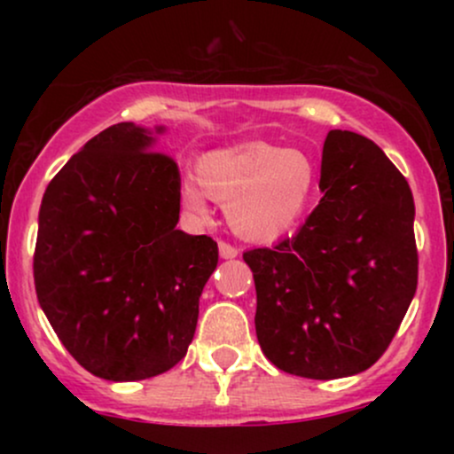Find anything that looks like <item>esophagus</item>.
I'll return each instance as SVG.
<instances>
[{"label":"esophagus","mask_w":454,"mask_h":454,"mask_svg":"<svg viewBox=\"0 0 454 454\" xmlns=\"http://www.w3.org/2000/svg\"><path fill=\"white\" fill-rule=\"evenodd\" d=\"M220 256H222L223 260H231V258H237L239 252H237V247H232L231 243L220 241Z\"/></svg>","instance_id":"obj_1"}]
</instances>
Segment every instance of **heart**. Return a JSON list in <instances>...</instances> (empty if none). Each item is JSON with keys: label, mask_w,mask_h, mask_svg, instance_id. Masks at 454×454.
I'll return each instance as SVG.
<instances>
[{"label": "heart", "mask_w": 454, "mask_h": 454, "mask_svg": "<svg viewBox=\"0 0 454 454\" xmlns=\"http://www.w3.org/2000/svg\"><path fill=\"white\" fill-rule=\"evenodd\" d=\"M196 175L181 179V205L207 217L211 200L223 202L234 232L247 241H275L294 231L316 192L314 161L260 140L200 155Z\"/></svg>", "instance_id": "heart-1"}]
</instances>
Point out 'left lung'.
I'll list each match as a JSON object with an SVG mask.
<instances>
[{
    "instance_id": "1",
    "label": "left lung",
    "mask_w": 454,
    "mask_h": 454,
    "mask_svg": "<svg viewBox=\"0 0 454 454\" xmlns=\"http://www.w3.org/2000/svg\"><path fill=\"white\" fill-rule=\"evenodd\" d=\"M320 190L293 239L243 260L264 356L293 376L335 380L382 356L414 299V198L384 151L348 129L328 132Z\"/></svg>"
}]
</instances>
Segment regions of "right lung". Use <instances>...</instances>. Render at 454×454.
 <instances>
[{"instance_id":"right-lung-1","label":"right lung","mask_w":454,"mask_h":454,"mask_svg":"<svg viewBox=\"0 0 454 454\" xmlns=\"http://www.w3.org/2000/svg\"><path fill=\"white\" fill-rule=\"evenodd\" d=\"M166 128L117 123L85 143L43 196L38 303L78 364L134 382L168 372L194 340L217 243L179 222V168L155 143Z\"/></svg>"}]
</instances>
